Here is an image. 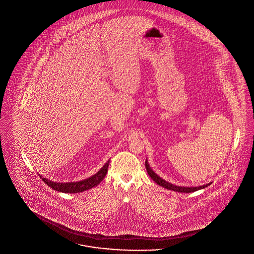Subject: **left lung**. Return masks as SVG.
Masks as SVG:
<instances>
[{"label": "left lung", "mask_w": 254, "mask_h": 254, "mask_svg": "<svg viewBox=\"0 0 254 254\" xmlns=\"http://www.w3.org/2000/svg\"><path fill=\"white\" fill-rule=\"evenodd\" d=\"M145 168H146V171L148 173V175L150 176V178L152 179L155 183H157V184H159L160 186H162L163 188H165V189L172 190V191H175V192H180V193H191V192H194V191L203 189V188L209 186V185L212 183H208V184H205V185H202V186H198V187L177 186V185H174L172 183H167V182H165L164 180H163L162 178H160V177L151 169V167L149 166V164L147 163V160H145Z\"/></svg>", "instance_id": "obj_1"}]
</instances>
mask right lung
Returning <instances> with one entry per match:
<instances>
[{
    "mask_svg": "<svg viewBox=\"0 0 254 254\" xmlns=\"http://www.w3.org/2000/svg\"><path fill=\"white\" fill-rule=\"evenodd\" d=\"M109 163H110V161H108L95 175L91 176L84 181L76 182V183H54L45 178H42L41 176V180L43 181V183H46L49 187H51L52 189H54L58 192L69 193H80V192H84L86 190H89L92 187H95L96 185H98L99 183H101L102 181L104 180L106 174L108 172Z\"/></svg>",
    "mask_w": 254,
    "mask_h": 254,
    "instance_id": "right-lung-1",
    "label": "right lung"
}]
</instances>
